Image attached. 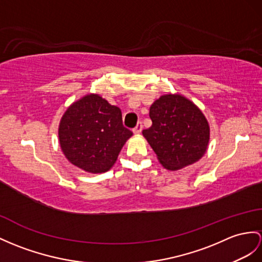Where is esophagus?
<instances>
[{"label":"esophagus","mask_w":262,"mask_h":262,"mask_svg":"<svg viewBox=\"0 0 262 262\" xmlns=\"http://www.w3.org/2000/svg\"><path fill=\"white\" fill-rule=\"evenodd\" d=\"M141 131H142V123L138 122V124L136 125L135 129H133V133H135V135H140Z\"/></svg>","instance_id":"esophagus-1"}]
</instances>
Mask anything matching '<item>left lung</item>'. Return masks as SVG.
<instances>
[{"label":"left lung","mask_w":262,"mask_h":262,"mask_svg":"<svg viewBox=\"0 0 262 262\" xmlns=\"http://www.w3.org/2000/svg\"><path fill=\"white\" fill-rule=\"evenodd\" d=\"M152 125L142 135L163 168L177 171L199 161L210 141L207 118L181 94H164L153 102Z\"/></svg>","instance_id":"1"}]
</instances>
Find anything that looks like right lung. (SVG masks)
Wrapping results in <instances>:
<instances>
[{
  "instance_id": "add662e5",
  "label": "right lung",
  "mask_w": 262,
  "mask_h": 262,
  "mask_svg": "<svg viewBox=\"0 0 262 262\" xmlns=\"http://www.w3.org/2000/svg\"><path fill=\"white\" fill-rule=\"evenodd\" d=\"M57 133L68 161L89 173L110 170L133 135L123 126L119 107L97 93L86 94L68 107Z\"/></svg>"
}]
</instances>
